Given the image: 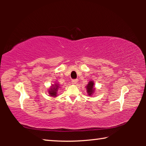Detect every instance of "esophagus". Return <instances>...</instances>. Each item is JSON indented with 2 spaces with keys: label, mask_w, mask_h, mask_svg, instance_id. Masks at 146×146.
<instances>
[{
  "label": "esophagus",
  "mask_w": 146,
  "mask_h": 146,
  "mask_svg": "<svg viewBox=\"0 0 146 146\" xmlns=\"http://www.w3.org/2000/svg\"><path fill=\"white\" fill-rule=\"evenodd\" d=\"M77 82H78L77 79H73V80H72V81H71V82H72L73 84H76L77 83Z\"/></svg>",
  "instance_id": "esophagus-1"
}]
</instances>
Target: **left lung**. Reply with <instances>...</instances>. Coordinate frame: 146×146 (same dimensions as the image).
Wrapping results in <instances>:
<instances>
[{
  "label": "left lung",
  "instance_id": "8db88e82",
  "mask_svg": "<svg viewBox=\"0 0 146 146\" xmlns=\"http://www.w3.org/2000/svg\"><path fill=\"white\" fill-rule=\"evenodd\" d=\"M94 84H95V83H94L93 81L91 80L86 86V90H87V93L89 96H92L94 94V92H95V88Z\"/></svg>",
  "mask_w": 146,
  "mask_h": 146
}]
</instances>
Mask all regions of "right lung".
I'll use <instances>...</instances> for the list:
<instances>
[{
  "label": "right lung",
  "mask_w": 146,
  "mask_h": 146,
  "mask_svg": "<svg viewBox=\"0 0 146 146\" xmlns=\"http://www.w3.org/2000/svg\"><path fill=\"white\" fill-rule=\"evenodd\" d=\"M59 88V84L58 83H55V84H52L48 90V93L51 97H56L57 96V91Z\"/></svg>",
  "instance_id": "right-lung-1"
}]
</instances>
